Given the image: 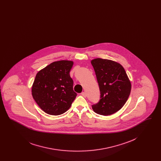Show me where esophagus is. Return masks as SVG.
Masks as SVG:
<instances>
[{
	"mask_svg": "<svg viewBox=\"0 0 161 161\" xmlns=\"http://www.w3.org/2000/svg\"><path fill=\"white\" fill-rule=\"evenodd\" d=\"M81 95H82L83 97H86V95H86V92H81Z\"/></svg>",
	"mask_w": 161,
	"mask_h": 161,
	"instance_id": "1",
	"label": "esophagus"
}]
</instances>
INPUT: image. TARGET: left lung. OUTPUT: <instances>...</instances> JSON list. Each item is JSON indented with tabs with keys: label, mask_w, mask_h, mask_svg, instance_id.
Segmentation results:
<instances>
[{
	"label": "left lung",
	"mask_w": 161,
	"mask_h": 161,
	"mask_svg": "<svg viewBox=\"0 0 161 161\" xmlns=\"http://www.w3.org/2000/svg\"><path fill=\"white\" fill-rule=\"evenodd\" d=\"M98 83L100 100L92 105L99 115H110L120 110L128 100L131 83L123 66L110 60L95 58L91 61Z\"/></svg>",
	"instance_id": "obj_1"
}]
</instances>
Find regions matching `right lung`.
Here are the masks:
<instances>
[{
  "mask_svg": "<svg viewBox=\"0 0 161 161\" xmlns=\"http://www.w3.org/2000/svg\"><path fill=\"white\" fill-rule=\"evenodd\" d=\"M73 61H55L37 74L32 87L33 98L45 113L59 115L66 112L77 97L69 72Z\"/></svg>",
  "mask_w": 161,
  "mask_h": 161,
  "instance_id": "obj_1",
  "label": "right lung"
}]
</instances>
